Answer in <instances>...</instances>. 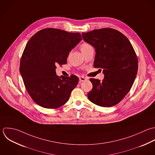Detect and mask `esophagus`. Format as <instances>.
I'll list each match as a JSON object with an SVG mask.
<instances>
[{"instance_id": "obj_1", "label": "esophagus", "mask_w": 155, "mask_h": 155, "mask_svg": "<svg viewBox=\"0 0 155 155\" xmlns=\"http://www.w3.org/2000/svg\"><path fill=\"white\" fill-rule=\"evenodd\" d=\"M86 80V78L84 77H81L79 78V80H80V82H81V81H84Z\"/></svg>"}]
</instances>
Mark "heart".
<instances>
[{"label":"heart","instance_id":"b5f03b06","mask_svg":"<svg viewBox=\"0 0 155 155\" xmlns=\"http://www.w3.org/2000/svg\"><path fill=\"white\" fill-rule=\"evenodd\" d=\"M91 47H92V46L89 44L84 43H83L81 45V46L80 47V49H81V51H84V50H86V49H88V48H89Z\"/></svg>","mask_w":155,"mask_h":155}]
</instances>
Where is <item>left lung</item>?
<instances>
[{
  "instance_id": "1",
  "label": "left lung",
  "mask_w": 155,
  "mask_h": 155,
  "mask_svg": "<svg viewBox=\"0 0 155 155\" xmlns=\"http://www.w3.org/2000/svg\"><path fill=\"white\" fill-rule=\"evenodd\" d=\"M83 40L94 47V67L102 68L104 79L91 78L93 87L89 100L101 107L119 103L130 90L136 78L138 61L129 39L112 28L95 29L82 33Z\"/></svg>"
}]
</instances>
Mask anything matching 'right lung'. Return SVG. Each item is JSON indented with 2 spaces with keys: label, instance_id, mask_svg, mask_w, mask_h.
<instances>
[{
  "label": "right lung",
  "instance_id": "right-lung-1",
  "mask_svg": "<svg viewBox=\"0 0 155 155\" xmlns=\"http://www.w3.org/2000/svg\"><path fill=\"white\" fill-rule=\"evenodd\" d=\"M82 40L80 33L46 28L35 33L23 52L20 72L25 86L33 101L47 109H56L69 99L78 78L58 77L56 64L67 63L69 52Z\"/></svg>",
  "mask_w": 155,
  "mask_h": 155
}]
</instances>
